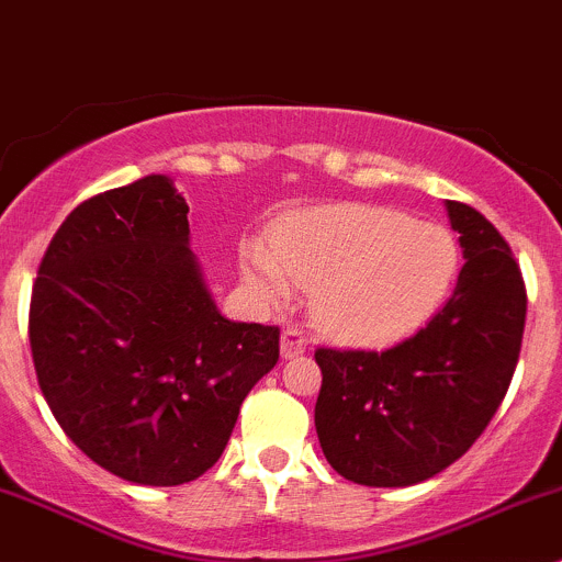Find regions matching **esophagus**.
<instances>
[{
	"instance_id": "34e87169",
	"label": "esophagus",
	"mask_w": 562,
	"mask_h": 562,
	"mask_svg": "<svg viewBox=\"0 0 562 562\" xmlns=\"http://www.w3.org/2000/svg\"><path fill=\"white\" fill-rule=\"evenodd\" d=\"M282 359H296V356H302L304 350H307V337H304V331H299V328H285L282 331Z\"/></svg>"
}]
</instances>
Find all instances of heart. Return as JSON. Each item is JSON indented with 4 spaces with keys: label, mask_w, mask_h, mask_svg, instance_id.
<instances>
[{
    "label": "heart",
    "mask_w": 562,
    "mask_h": 562,
    "mask_svg": "<svg viewBox=\"0 0 562 562\" xmlns=\"http://www.w3.org/2000/svg\"><path fill=\"white\" fill-rule=\"evenodd\" d=\"M241 269L255 293L285 302L313 288L315 317L348 339L386 342L416 331L446 302L459 247L443 225L370 203L310 209L282 220L271 245H249Z\"/></svg>",
    "instance_id": "obj_1"
}]
</instances>
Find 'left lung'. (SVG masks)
Listing matches in <instances>:
<instances>
[{"mask_svg": "<svg viewBox=\"0 0 562 562\" xmlns=\"http://www.w3.org/2000/svg\"><path fill=\"white\" fill-rule=\"evenodd\" d=\"M464 266L449 302L386 350L317 348L315 429L353 484L411 486L457 462L501 407L522 348L527 291L501 231L446 203Z\"/></svg>", "mask_w": 562, "mask_h": 562, "instance_id": "left-lung-1", "label": "left lung"}]
</instances>
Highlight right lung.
Returning <instances> with one entry per match:
<instances>
[{
  "label": "right lung",
  "instance_id": "right-lung-1",
  "mask_svg": "<svg viewBox=\"0 0 562 562\" xmlns=\"http://www.w3.org/2000/svg\"><path fill=\"white\" fill-rule=\"evenodd\" d=\"M168 176L78 203L40 260L30 302L37 383L67 438L124 481L206 473L280 328L220 315Z\"/></svg>",
  "mask_w": 562,
  "mask_h": 562
}]
</instances>
